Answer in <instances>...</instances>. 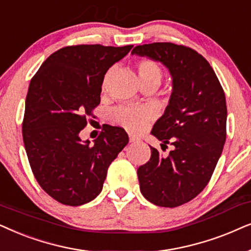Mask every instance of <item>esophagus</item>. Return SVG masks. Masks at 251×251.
<instances>
[{"mask_svg": "<svg viewBox=\"0 0 251 251\" xmlns=\"http://www.w3.org/2000/svg\"><path fill=\"white\" fill-rule=\"evenodd\" d=\"M128 136H129V142H131V143H135V142L141 141V140H140L138 136H135V135H133V134H129Z\"/></svg>", "mask_w": 251, "mask_h": 251, "instance_id": "esophagus-1", "label": "esophagus"}]
</instances>
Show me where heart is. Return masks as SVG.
<instances>
[{
    "instance_id": "b5f03b06",
    "label": "heart",
    "mask_w": 251,
    "mask_h": 251,
    "mask_svg": "<svg viewBox=\"0 0 251 251\" xmlns=\"http://www.w3.org/2000/svg\"><path fill=\"white\" fill-rule=\"evenodd\" d=\"M139 80L141 86L158 87L163 79V71L159 65L150 59H141L136 64ZM150 112L145 108H120L113 113L116 123L123 125L129 131L139 132L145 128L149 122Z\"/></svg>"
}]
</instances>
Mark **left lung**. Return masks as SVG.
Returning a JSON list of instances; mask_svg holds the SVG:
<instances>
[{
    "label": "left lung",
    "instance_id": "obj_1",
    "mask_svg": "<svg viewBox=\"0 0 251 251\" xmlns=\"http://www.w3.org/2000/svg\"><path fill=\"white\" fill-rule=\"evenodd\" d=\"M132 55L160 62L172 76L169 105L151 131L163 150H172L163 156L150 147L138 178L149 202L176 208L195 199L215 171L226 140L225 93L209 62L189 47L155 42L136 46Z\"/></svg>",
    "mask_w": 251,
    "mask_h": 251
}]
</instances>
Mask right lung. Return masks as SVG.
Instances as JSON below:
<instances>
[{
	"mask_svg": "<svg viewBox=\"0 0 251 251\" xmlns=\"http://www.w3.org/2000/svg\"><path fill=\"white\" fill-rule=\"evenodd\" d=\"M133 46H69L40 66L29 82L23 140L36 181L53 200L78 206L101 193L108 168L128 143L127 133L109 126L94 140L81 141L87 117L101 101L109 68Z\"/></svg>",
	"mask_w": 251,
	"mask_h": 251,
	"instance_id": "obj_1",
	"label": "right lung"
}]
</instances>
